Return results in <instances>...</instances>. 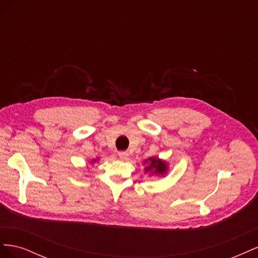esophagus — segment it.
Segmentation results:
<instances>
[{"label": "esophagus", "instance_id": "34e87169", "mask_svg": "<svg viewBox=\"0 0 258 258\" xmlns=\"http://www.w3.org/2000/svg\"><path fill=\"white\" fill-rule=\"evenodd\" d=\"M118 156H119V158H120L121 160H127L129 154H128L127 152H119V153H118Z\"/></svg>", "mask_w": 258, "mask_h": 258}]
</instances>
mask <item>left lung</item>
<instances>
[{"instance_id":"obj_1","label":"left lung","mask_w":258,"mask_h":258,"mask_svg":"<svg viewBox=\"0 0 258 258\" xmlns=\"http://www.w3.org/2000/svg\"><path fill=\"white\" fill-rule=\"evenodd\" d=\"M143 163L147 165L144 169L145 172L151 173V175H165L168 172V163L166 160L157 157H150L145 159Z\"/></svg>"}]
</instances>
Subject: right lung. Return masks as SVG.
Segmentation results:
<instances>
[{"mask_svg":"<svg viewBox=\"0 0 258 258\" xmlns=\"http://www.w3.org/2000/svg\"><path fill=\"white\" fill-rule=\"evenodd\" d=\"M98 160H99V158H97V159H92V160H91V162H92V163H95V162H97Z\"/></svg>","mask_w":258,"mask_h":258,"instance_id":"1","label":"right lung"}]
</instances>
